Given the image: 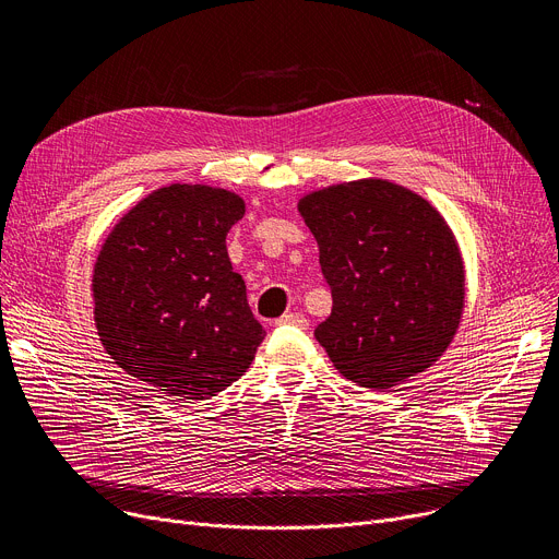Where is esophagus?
Wrapping results in <instances>:
<instances>
[{
    "label": "esophagus",
    "instance_id": "1",
    "mask_svg": "<svg viewBox=\"0 0 559 559\" xmlns=\"http://www.w3.org/2000/svg\"><path fill=\"white\" fill-rule=\"evenodd\" d=\"M281 326H299V329H308V319L299 312H285L281 319H278Z\"/></svg>",
    "mask_w": 559,
    "mask_h": 559
}]
</instances>
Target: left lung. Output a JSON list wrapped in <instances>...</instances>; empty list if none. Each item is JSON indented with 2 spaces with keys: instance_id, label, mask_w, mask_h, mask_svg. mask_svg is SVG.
Here are the masks:
<instances>
[{
  "instance_id": "1",
  "label": "left lung",
  "mask_w": 559,
  "mask_h": 559,
  "mask_svg": "<svg viewBox=\"0 0 559 559\" xmlns=\"http://www.w3.org/2000/svg\"><path fill=\"white\" fill-rule=\"evenodd\" d=\"M299 213L319 245L333 310L314 331L335 369L390 390L432 367L464 310V262L430 201L385 179L314 190Z\"/></svg>"
}]
</instances>
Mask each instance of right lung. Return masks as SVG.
I'll use <instances>...</instances> for the list:
<instances>
[{"label":"right lung","instance_id":"add662e5","mask_svg":"<svg viewBox=\"0 0 559 559\" xmlns=\"http://www.w3.org/2000/svg\"><path fill=\"white\" fill-rule=\"evenodd\" d=\"M242 215L240 194L171 183L112 226L93 299L117 367L181 401L211 399L249 369L264 331L226 251V233Z\"/></svg>","mask_w":559,"mask_h":559}]
</instances>
